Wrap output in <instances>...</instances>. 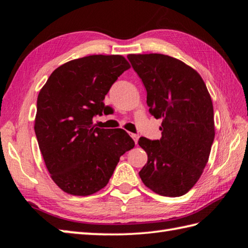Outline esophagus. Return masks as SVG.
Here are the masks:
<instances>
[{
  "instance_id": "obj_1",
  "label": "esophagus",
  "mask_w": 248,
  "mask_h": 248,
  "mask_svg": "<svg viewBox=\"0 0 248 248\" xmlns=\"http://www.w3.org/2000/svg\"><path fill=\"white\" fill-rule=\"evenodd\" d=\"M130 136H131V138L133 139V141H134V143H138V140H139V136H138V134H136V133H131L130 134Z\"/></svg>"
}]
</instances>
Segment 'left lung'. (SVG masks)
Listing matches in <instances>:
<instances>
[{
	"label": "left lung",
	"mask_w": 248,
	"mask_h": 248,
	"mask_svg": "<svg viewBox=\"0 0 248 248\" xmlns=\"http://www.w3.org/2000/svg\"><path fill=\"white\" fill-rule=\"evenodd\" d=\"M146 90L150 114L162 119V138H140L148 163L139 171L151 190L187 194L207 165L215 140L213 105L202 78L183 61L161 53L129 54Z\"/></svg>",
	"instance_id": "1"
}]
</instances>
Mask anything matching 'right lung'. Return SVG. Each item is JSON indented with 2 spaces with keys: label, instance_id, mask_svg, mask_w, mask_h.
<instances>
[{
  "label": "right lung",
  "instance_id": "right-lung-1",
  "mask_svg": "<svg viewBox=\"0 0 248 248\" xmlns=\"http://www.w3.org/2000/svg\"><path fill=\"white\" fill-rule=\"evenodd\" d=\"M129 62L119 54L84 57L53 71L37 98L35 133L46 167L66 194L90 196L108 184L119 158L134 146L123 129H100L103 100Z\"/></svg>",
  "mask_w": 248,
  "mask_h": 248
}]
</instances>
